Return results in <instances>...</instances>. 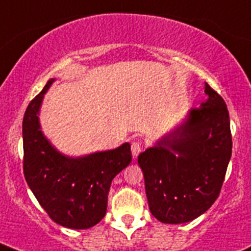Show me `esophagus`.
Instances as JSON below:
<instances>
[{
  "mask_svg": "<svg viewBox=\"0 0 251 251\" xmlns=\"http://www.w3.org/2000/svg\"><path fill=\"white\" fill-rule=\"evenodd\" d=\"M142 150V145L140 141H132V144H131V152H132V156L133 157H137V154L141 152Z\"/></svg>",
  "mask_w": 251,
  "mask_h": 251,
  "instance_id": "1",
  "label": "esophagus"
}]
</instances>
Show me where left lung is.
Masks as SVG:
<instances>
[{
  "mask_svg": "<svg viewBox=\"0 0 251 251\" xmlns=\"http://www.w3.org/2000/svg\"><path fill=\"white\" fill-rule=\"evenodd\" d=\"M208 99L167 137L139 156L152 215L166 224L191 222L217 201L231 157L229 111L205 83Z\"/></svg>",
  "mask_w": 251,
  "mask_h": 251,
  "instance_id": "obj_1",
  "label": "left lung"
}]
</instances>
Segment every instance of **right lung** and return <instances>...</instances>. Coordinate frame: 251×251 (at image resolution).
<instances>
[{"label": "right lung", "instance_id": "obj_1", "mask_svg": "<svg viewBox=\"0 0 251 251\" xmlns=\"http://www.w3.org/2000/svg\"><path fill=\"white\" fill-rule=\"evenodd\" d=\"M54 79L28 104L22 124L23 173L47 214L59 226L88 229L104 218L114 177L131 162V146L98 152L85 157H65L43 136L38 111L44 93Z\"/></svg>", "mask_w": 251, "mask_h": 251}]
</instances>
